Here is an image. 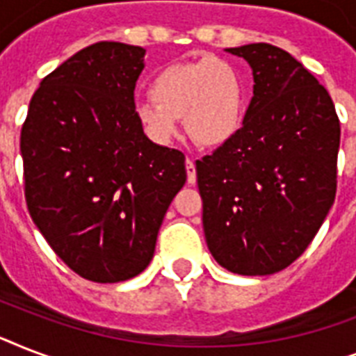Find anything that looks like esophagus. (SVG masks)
Segmentation results:
<instances>
[{
  "instance_id": "obj_1",
  "label": "esophagus",
  "mask_w": 356,
  "mask_h": 356,
  "mask_svg": "<svg viewBox=\"0 0 356 356\" xmlns=\"http://www.w3.org/2000/svg\"><path fill=\"white\" fill-rule=\"evenodd\" d=\"M186 175H188V183L194 184L195 183V162L192 159H186Z\"/></svg>"
}]
</instances>
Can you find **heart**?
Returning <instances> with one entry per match:
<instances>
[{
  "label": "heart",
  "instance_id": "heart-1",
  "mask_svg": "<svg viewBox=\"0 0 356 356\" xmlns=\"http://www.w3.org/2000/svg\"><path fill=\"white\" fill-rule=\"evenodd\" d=\"M149 99L136 103L140 127L155 144H170L179 118L200 145L214 147L233 138L245 114L240 70L225 58L207 55L162 68L149 85Z\"/></svg>",
  "mask_w": 356,
  "mask_h": 356
}]
</instances>
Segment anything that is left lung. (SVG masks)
Instances as JSON below:
<instances>
[{
    "label": "left lung",
    "mask_w": 356,
    "mask_h": 356,
    "mask_svg": "<svg viewBox=\"0 0 356 356\" xmlns=\"http://www.w3.org/2000/svg\"><path fill=\"white\" fill-rule=\"evenodd\" d=\"M253 70L242 127L195 162L212 257L238 275H271L303 254L337 195L340 120L329 92L271 44L229 47Z\"/></svg>",
    "instance_id": "8db88e82"
}]
</instances>
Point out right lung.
I'll list each match as a JSON object with an SVG mask.
<instances>
[{"label": "right lung", "mask_w": 356, "mask_h": 356, "mask_svg": "<svg viewBox=\"0 0 356 356\" xmlns=\"http://www.w3.org/2000/svg\"><path fill=\"white\" fill-rule=\"evenodd\" d=\"M145 49L96 42L42 79L22 125L33 222L83 279L144 271L164 214L186 181L184 155L153 144L134 114Z\"/></svg>", "instance_id": "right-lung-1"}]
</instances>
